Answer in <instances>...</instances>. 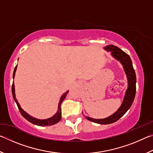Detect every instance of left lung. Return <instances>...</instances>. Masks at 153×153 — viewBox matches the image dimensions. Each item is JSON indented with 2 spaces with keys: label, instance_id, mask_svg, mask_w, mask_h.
<instances>
[{
  "label": "left lung",
  "instance_id": "1",
  "mask_svg": "<svg viewBox=\"0 0 153 153\" xmlns=\"http://www.w3.org/2000/svg\"><path fill=\"white\" fill-rule=\"evenodd\" d=\"M105 49L107 51H110L113 57L122 64L124 71H125V73L126 74L127 79H128V89L126 90L121 107L113 115L105 119H93L85 116L88 120L99 124H110L120 120L132 105L134 98H135L136 90V73L132 65V62H131L129 56L125 52L121 50L120 48L113 45H108L105 46Z\"/></svg>",
  "mask_w": 153,
  "mask_h": 153
}]
</instances>
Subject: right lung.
Returning <instances> with one entry per match:
<instances>
[{
    "mask_svg": "<svg viewBox=\"0 0 153 153\" xmlns=\"http://www.w3.org/2000/svg\"><path fill=\"white\" fill-rule=\"evenodd\" d=\"M16 69H17V65L15 67V68L14 69V71H13V77H15V71H16ZM69 92V91H67L64 93V94L61 96V97L60 98V100H59V105H58V110H57V112H56L55 115H53V117H51V118H48V119H46V120H38V119H36L34 117H32V116H30L28 115V114L25 112V111L22 109V107H20V105L19 104V102L16 99V98H15V85H14V82L12 84V94H13V97L14 98V100L16 102V104L18 107V108H19V110L20 111L21 114H22L23 117H24L25 120H27L28 121H30L33 124H34V125H37V126H52V125H54V124H55L56 123H58L59 121L61 120V103L63 101V100L65 99V98L66 97V96L67 94V93Z\"/></svg>",
    "mask_w": 153,
    "mask_h": 153,
    "instance_id": "add662e5",
    "label": "right lung"
}]
</instances>
